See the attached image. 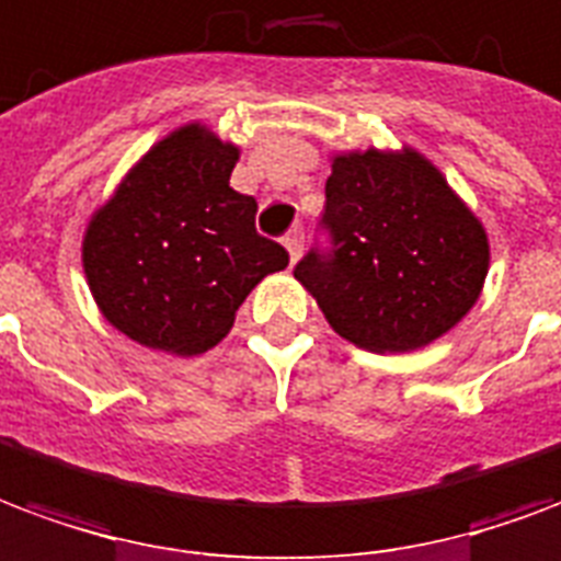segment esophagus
Wrapping results in <instances>:
<instances>
[{"label":"esophagus","instance_id":"esophagus-1","mask_svg":"<svg viewBox=\"0 0 561 561\" xmlns=\"http://www.w3.org/2000/svg\"><path fill=\"white\" fill-rule=\"evenodd\" d=\"M285 249H288V255H291V264H297V259H300V252H302L300 228H294V231H288V234H285Z\"/></svg>","mask_w":561,"mask_h":561}]
</instances>
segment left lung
<instances>
[{"instance_id": "left-lung-1", "label": "left lung", "mask_w": 561, "mask_h": 561, "mask_svg": "<svg viewBox=\"0 0 561 561\" xmlns=\"http://www.w3.org/2000/svg\"><path fill=\"white\" fill-rule=\"evenodd\" d=\"M323 222L333 255H306L294 276L356 347H428L479 302L491 270L488 228L413 145L333 151Z\"/></svg>"}]
</instances>
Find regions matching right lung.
I'll list each match as a JSON object with an SVG mask.
<instances>
[{
	"label": "right lung",
	"instance_id": "1",
	"mask_svg": "<svg viewBox=\"0 0 561 561\" xmlns=\"http://www.w3.org/2000/svg\"><path fill=\"white\" fill-rule=\"evenodd\" d=\"M240 148L186 122L127 169L82 231V270L112 330L151 351L198 356L288 252L255 231V198L231 190Z\"/></svg>",
	"mask_w": 561,
	"mask_h": 561
}]
</instances>
